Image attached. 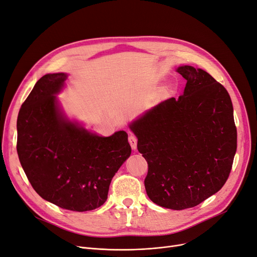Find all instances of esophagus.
<instances>
[{
	"instance_id": "esophagus-1",
	"label": "esophagus",
	"mask_w": 257,
	"mask_h": 257,
	"mask_svg": "<svg viewBox=\"0 0 257 257\" xmlns=\"http://www.w3.org/2000/svg\"><path fill=\"white\" fill-rule=\"evenodd\" d=\"M128 141H129V144H130L132 149L136 150L137 147H138V139H137V137L133 136V134H130L129 138H128Z\"/></svg>"
}]
</instances>
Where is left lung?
<instances>
[{"label":"left lung","mask_w":257,"mask_h":257,"mask_svg":"<svg viewBox=\"0 0 257 257\" xmlns=\"http://www.w3.org/2000/svg\"><path fill=\"white\" fill-rule=\"evenodd\" d=\"M177 72L186 80L183 94L159 103L129 128L148 163V197L161 207L181 210L223 187L237 134L226 88L194 66H179Z\"/></svg>","instance_id":"8db88e82"}]
</instances>
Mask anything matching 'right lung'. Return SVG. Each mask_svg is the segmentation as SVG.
I'll return each instance as SVG.
<instances>
[{
  "mask_svg": "<svg viewBox=\"0 0 257 257\" xmlns=\"http://www.w3.org/2000/svg\"><path fill=\"white\" fill-rule=\"evenodd\" d=\"M66 78L56 73L37 81L19 112L17 150L40 197L63 209L87 211L105 203L131 147L125 131L100 137L64 115L55 94Z\"/></svg>",
  "mask_w": 257,
  "mask_h": 257,
  "instance_id": "obj_1",
  "label": "right lung"
}]
</instances>
